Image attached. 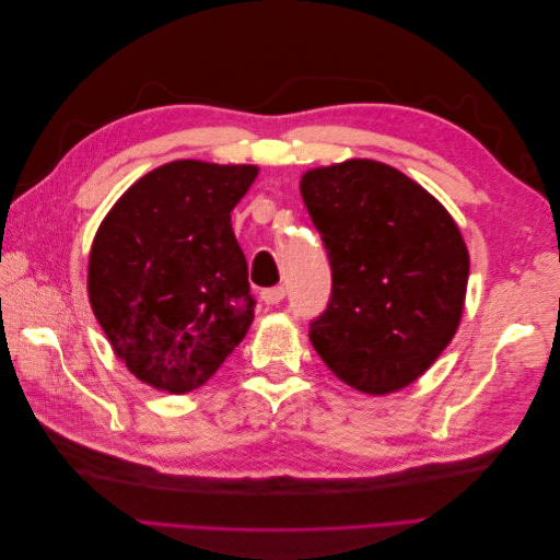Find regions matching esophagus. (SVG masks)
I'll list each match as a JSON object with an SVG mask.
<instances>
[{"instance_id": "obj_1", "label": "esophagus", "mask_w": 560, "mask_h": 560, "mask_svg": "<svg viewBox=\"0 0 560 560\" xmlns=\"http://www.w3.org/2000/svg\"><path fill=\"white\" fill-rule=\"evenodd\" d=\"M261 299L264 303H268V306H276V303L284 299V287H268V290L261 292Z\"/></svg>"}]
</instances>
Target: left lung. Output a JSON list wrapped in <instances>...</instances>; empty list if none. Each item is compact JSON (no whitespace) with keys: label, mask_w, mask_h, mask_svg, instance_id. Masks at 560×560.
<instances>
[{"label":"left lung","mask_w":560,"mask_h":560,"mask_svg":"<svg viewBox=\"0 0 560 560\" xmlns=\"http://www.w3.org/2000/svg\"><path fill=\"white\" fill-rule=\"evenodd\" d=\"M301 196L331 264L311 343L350 387L397 393L460 325L469 278L460 229L420 184L369 159L308 171Z\"/></svg>","instance_id":"left-lung-1"}]
</instances>
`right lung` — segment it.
Returning a JSON list of instances; mask_svg holds the SVG:
<instances>
[{
    "label": "right lung",
    "instance_id": "add662e5",
    "mask_svg": "<svg viewBox=\"0 0 560 560\" xmlns=\"http://www.w3.org/2000/svg\"><path fill=\"white\" fill-rule=\"evenodd\" d=\"M257 165L173 161L147 173L100 224L91 308L142 383L184 395L212 378L254 319L231 210Z\"/></svg>",
    "mask_w": 560,
    "mask_h": 560
}]
</instances>
